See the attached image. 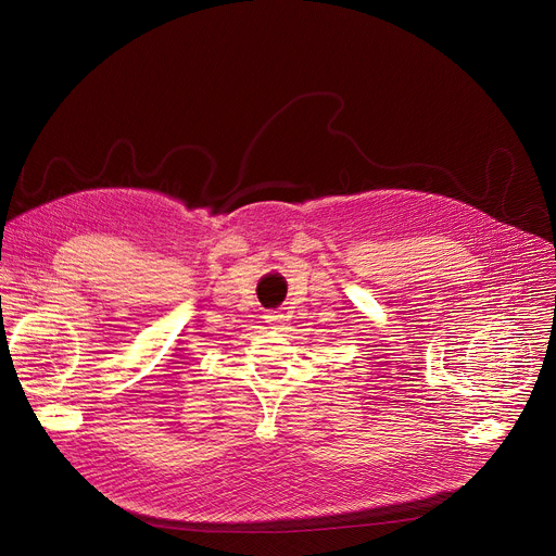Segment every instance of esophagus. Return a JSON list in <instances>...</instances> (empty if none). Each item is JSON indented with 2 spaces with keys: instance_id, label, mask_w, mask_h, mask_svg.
<instances>
[{
  "instance_id": "1",
  "label": "esophagus",
  "mask_w": 556,
  "mask_h": 556,
  "mask_svg": "<svg viewBox=\"0 0 556 556\" xmlns=\"http://www.w3.org/2000/svg\"><path fill=\"white\" fill-rule=\"evenodd\" d=\"M266 324L273 328H281L286 324V316L281 312H268L266 314Z\"/></svg>"
}]
</instances>
